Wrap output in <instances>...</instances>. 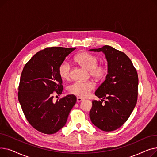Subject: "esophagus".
Wrapping results in <instances>:
<instances>
[{
  "instance_id": "1",
  "label": "esophagus",
  "mask_w": 157,
  "mask_h": 157,
  "mask_svg": "<svg viewBox=\"0 0 157 157\" xmlns=\"http://www.w3.org/2000/svg\"><path fill=\"white\" fill-rule=\"evenodd\" d=\"M84 101V98H82L81 97H77V102H80L81 101Z\"/></svg>"
}]
</instances>
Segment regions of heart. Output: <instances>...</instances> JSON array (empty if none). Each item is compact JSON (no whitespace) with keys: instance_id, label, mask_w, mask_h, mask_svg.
Segmentation results:
<instances>
[{"instance_id":"heart-1","label":"heart","mask_w":157,"mask_h":157,"mask_svg":"<svg viewBox=\"0 0 157 157\" xmlns=\"http://www.w3.org/2000/svg\"><path fill=\"white\" fill-rule=\"evenodd\" d=\"M76 59L82 66L89 71L90 76L95 78H102L107 73V67L104 63H98V57L89 53H82L78 55ZM59 74L64 79L67 80L71 76V65L69 61H63L59 67ZM95 85L92 81H75L69 86L71 94L81 97H85L90 95L94 90Z\"/></svg>"}]
</instances>
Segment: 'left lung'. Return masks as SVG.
Wrapping results in <instances>:
<instances>
[{
  "label": "left lung",
  "instance_id": "1",
  "mask_svg": "<svg viewBox=\"0 0 157 157\" xmlns=\"http://www.w3.org/2000/svg\"><path fill=\"white\" fill-rule=\"evenodd\" d=\"M90 51L102 52L105 55L108 73L95 92L96 96L103 99L92 101L90 118L93 124L99 129L113 131L124 124L136 105L137 72L125 53L110 46L105 45Z\"/></svg>",
  "mask_w": 157,
  "mask_h": 157
}]
</instances>
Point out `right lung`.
<instances>
[{
    "mask_svg": "<svg viewBox=\"0 0 157 157\" xmlns=\"http://www.w3.org/2000/svg\"><path fill=\"white\" fill-rule=\"evenodd\" d=\"M76 48L49 47L38 52L24 66L18 86V101L32 127L45 134L61 129L76 102L71 94L53 102V94L60 95L63 86L59 67Z\"/></svg>",
    "mask_w": 157,
    "mask_h": 157,
    "instance_id": "1",
    "label": "right lung"
}]
</instances>
